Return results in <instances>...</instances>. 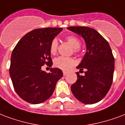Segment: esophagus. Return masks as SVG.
<instances>
[{
    "label": "esophagus",
    "instance_id": "obj_1",
    "mask_svg": "<svg viewBox=\"0 0 125 125\" xmlns=\"http://www.w3.org/2000/svg\"><path fill=\"white\" fill-rule=\"evenodd\" d=\"M67 73H68V72H67V71H63V76H65V75H67Z\"/></svg>",
    "mask_w": 125,
    "mask_h": 125
}]
</instances>
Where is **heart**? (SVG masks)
I'll use <instances>...</instances> for the list:
<instances>
[{"instance_id":"1","label":"heart","mask_w":125,"mask_h":125,"mask_svg":"<svg viewBox=\"0 0 125 125\" xmlns=\"http://www.w3.org/2000/svg\"><path fill=\"white\" fill-rule=\"evenodd\" d=\"M65 40L68 42L72 47L74 48V52H79V48L81 46V42L77 37L73 36V35H69L65 38ZM58 42L57 39H54L51 42L50 46V52L51 54L54 55L56 54L58 50ZM76 64V61L73 58H67V57H63V56H60L54 59V66L62 69V70H69L71 67L74 66Z\"/></svg>"}]
</instances>
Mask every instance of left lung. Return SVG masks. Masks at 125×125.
Wrapping results in <instances>:
<instances>
[{
	"instance_id": "8db88e82",
	"label": "left lung",
	"mask_w": 125,
	"mask_h": 125,
	"mask_svg": "<svg viewBox=\"0 0 125 125\" xmlns=\"http://www.w3.org/2000/svg\"><path fill=\"white\" fill-rule=\"evenodd\" d=\"M67 29L81 36L85 41L86 52L77 67L78 79L71 86V92L78 100L92 104L102 100L113 83L115 60L108 42L95 29L88 27H69Z\"/></svg>"
}]
</instances>
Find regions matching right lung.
<instances>
[{"label":"right lung","instance_id":"obj_1","mask_svg":"<svg viewBox=\"0 0 125 125\" xmlns=\"http://www.w3.org/2000/svg\"><path fill=\"white\" fill-rule=\"evenodd\" d=\"M62 28L37 29L20 40L11 56L10 75L16 93L32 104L47 100L53 94L56 83L63 77L59 68H51L46 73L42 71L44 64L51 67L50 46Z\"/></svg>","mask_w":125,"mask_h":125}]
</instances>
